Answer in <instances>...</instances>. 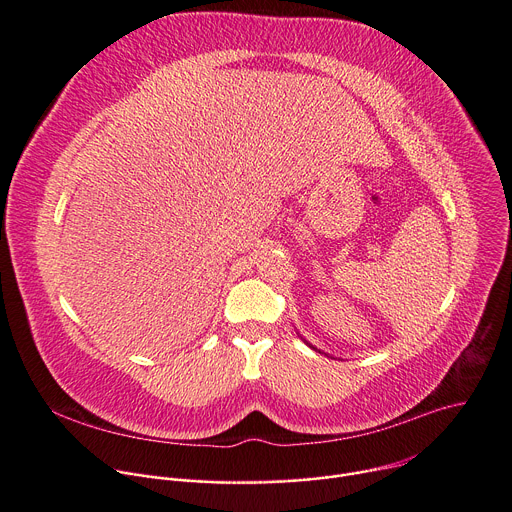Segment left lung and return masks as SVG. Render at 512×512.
I'll use <instances>...</instances> for the list:
<instances>
[{"mask_svg": "<svg viewBox=\"0 0 512 512\" xmlns=\"http://www.w3.org/2000/svg\"><path fill=\"white\" fill-rule=\"evenodd\" d=\"M297 335H299V333H297ZM299 337H302V335H299ZM302 339H304V337H302ZM304 343H306V345H308V347H312V349H314V351H320V349H316V347H314V345H312V343H308V341H306V339H304ZM320 353H322V351H320Z\"/></svg>", "mask_w": 512, "mask_h": 512, "instance_id": "obj_1", "label": "left lung"}]
</instances>
